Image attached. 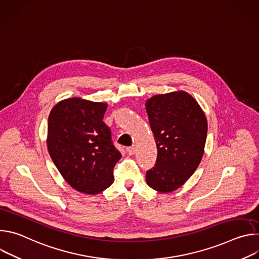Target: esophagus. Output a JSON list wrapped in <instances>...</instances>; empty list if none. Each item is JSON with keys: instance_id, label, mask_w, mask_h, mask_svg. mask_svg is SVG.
<instances>
[{"instance_id": "obj_1", "label": "esophagus", "mask_w": 259, "mask_h": 259, "mask_svg": "<svg viewBox=\"0 0 259 259\" xmlns=\"http://www.w3.org/2000/svg\"><path fill=\"white\" fill-rule=\"evenodd\" d=\"M127 153H128V155L129 156H132V155H134L135 154V152H136V147L135 146H130V147H127Z\"/></svg>"}]
</instances>
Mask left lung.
Returning a JSON list of instances; mask_svg holds the SVG:
<instances>
[{
    "label": "left lung",
    "mask_w": 259,
    "mask_h": 259,
    "mask_svg": "<svg viewBox=\"0 0 259 259\" xmlns=\"http://www.w3.org/2000/svg\"><path fill=\"white\" fill-rule=\"evenodd\" d=\"M145 108L158 150L145 180L159 193H171L187 182L203 158L207 118L198 101L182 90L154 95Z\"/></svg>",
    "instance_id": "1"
}]
</instances>
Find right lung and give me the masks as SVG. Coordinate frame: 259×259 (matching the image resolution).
Wrapping results in <instances>:
<instances>
[{
	"instance_id": "1",
	"label": "right lung",
	"mask_w": 259,
	"mask_h": 259,
	"mask_svg": "<svg viewBox=\"0 0 259 259\" xmlns=\"http://www.w3.org/2000/svg\"><path fill=\"white\" fill-rule=\"evenodd\" d=\"M107 103L81 97L58 101L48 119L47 147L63 179L76 191L98 195L114 182L122 155L102 121Z\"/></svg>"
}]
</instances>
